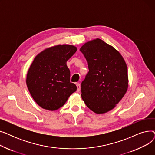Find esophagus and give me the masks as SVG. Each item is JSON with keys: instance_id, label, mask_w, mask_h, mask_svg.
<instances>
[{"instance_id": "34e87169", "label": "esophagus", "mask_w": 155, "mask_h": 155, "mask_svg": "<svg viewBox=\"0 0 155 155\" xmlns=\"http://www.w3.org/2000/svg\"><path fill=\"white\" fill-rule=\"evenodd\" d=\"M76 85H77V92H79L80 91V84H76Z\"/></svg>"}]
</instances>
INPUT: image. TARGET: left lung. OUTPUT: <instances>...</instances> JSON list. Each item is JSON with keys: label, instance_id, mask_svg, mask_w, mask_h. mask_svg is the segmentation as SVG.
Wrapping results in <instances>:
<instances>
[{"label": "left lung", "instance_id": "8db88e82", "mask_svg": "<svg viewBox=\"0 0 155 155\" xmlns=\"http://www.w3.org/2000/svg\"><path fill=\"white\" fill-rule=\"evenodd\" d=\"M80 50L89 70L81 84L82 98L95 113H106L116 106L127 92L126 63L117 50L99 38L85 43Z\"/></svg>", "mask_w": 155, "mask_h": 155}]
</instances>
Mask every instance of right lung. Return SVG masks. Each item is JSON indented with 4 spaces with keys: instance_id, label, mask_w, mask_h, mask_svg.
<instances>
[{
    "instance_id": "obj_1",
    "label": "right lung",
    "mask_w": 155,
    "mask_h": 155,
    "mask_svg": "<svg viewBox=\"0 0 155 155\" xmlns=\"http://www.w3.org/2000/svg\"><path fill=\"white\" fill-rule=\"evenodd\" d=\"M77 48L58 45L48 48L35 58L28 70L26 85L35 101L44 109L55 110L65 104L77 91L70 82V71L67 61Z\"/></svg>"
}]
</instances>
